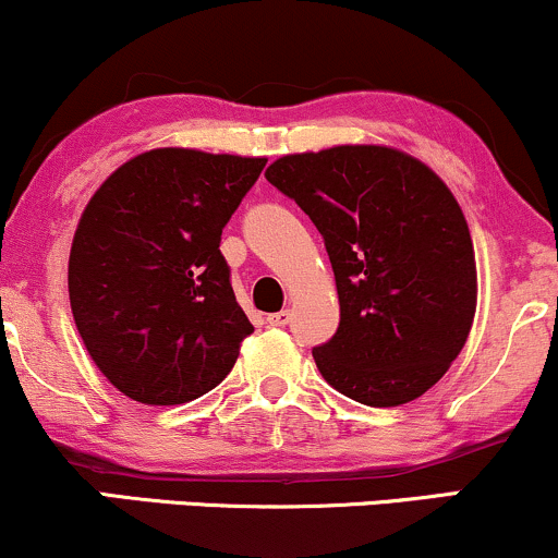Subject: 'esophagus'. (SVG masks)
Segmentation results:
<instances>
[{"label":"esophagus","mask_w":558,"mask_h":558,"mask_svg":"<svg viewBox=\"0 0 558 558\" xmlns=\"http://www.w3.org/2000/svg\"><path fill=\"white\" fill-rule=\"evenodd\" d=\"M267 323H270L272 328H286V325L291 323V312L283 310V312H275V315H267Z\"/></svg>","instance_id":"obj_1"}]
</instances>
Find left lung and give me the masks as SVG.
<instances>
[{
    "label": "left lung",
    "mask_w": 558,
    "mask_h": 558,
    "mask_svg": "<svg viewBox=\"0 0 558 558\" xmlns=\"http://www.w3.org/2000/svg\"><path fill=\"white\" fill-rule=\"evenodd\" d=\"M265 178L310 215L336 275L341 323L312 351L338 393L401 407L464 349L477 310L470 226L451 189L393 146L286 155Z\"/></svg>",
    "instance_id": "left-lung-1"
}]
</instances>
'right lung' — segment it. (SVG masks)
I'll use <instances>...</instances> for the list:
<instances>
[{
  "label": "right lung",
  "mask_w": 558,
  "mask_h": 558,
  "mask_svg": "<svg viewBox=\"0 0 558 558\" xmlns=\"http://www.w3.org/2000/svg\"><path fill=\"white\" fill-rule=\"evenodd\" d=\"M265 162L165 146L128 159L88 198L70 246V310L128 399L194 401L233 369L254 325L220 235Z\"/></svg>",
  "instance_id": "1"
}]
</instances>
